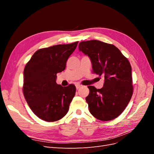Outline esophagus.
<instances>
[{"label":"esophagus","mask_w":154,"mask_h":154,"mask_svg":"<svg viewBox=\"0 0 154 154\" xmlns=\"http://www.w3.org/2000/svg\"><path fill=\"white\" fill-rule=\"evenodd\" d=\"M81 87H82V85H80V84H76V89H79V88H80Z\"/></svg>","instance_id":"esophagus-1"}]
</instances>
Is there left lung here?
Masks as SVG:
<instances>
[{
	"instance_id": "8db88e82",
	"label": "left lung",
	"mask_w": 154,
	"mask_h": 154,
	"mask_svg": "<svg viewBox=\"0 0 154 154\" xmlns=\"http://www.w3.org/2000/svg\"><path fill=\"white\" fill-rule=\"evenodd\" d=\"M79 49L89 57L92 73L105 78L100 89L88 86L89 94L85 100L91 114L104 122L116 118L127 107L133 94L129 61L115 45L99 40L81 42Z\"/></svg>"
}]
</instances>
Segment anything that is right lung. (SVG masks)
Returning a JSON list of instances; mask_svg holds the SVG:
<instances>
[{
	"label": "right lung",
	"mask_w": 154,
	"mask_h": 154,
	"mask_svg": "<svg viewBox=\"0 0 154 154\" xmlns=\"http://www.w3.org/2000/svg\"><path fill=\"white\" fill-rule=\"evenodd\" d=\"M78 42L37 50L24 70L23 93L33 113L45 122H53L66 115L76 93V87H63L56 82L57 74L64 71L69 57Z\"/></svg>",
	"instance_id": "obj_1"
}]
</instances>
